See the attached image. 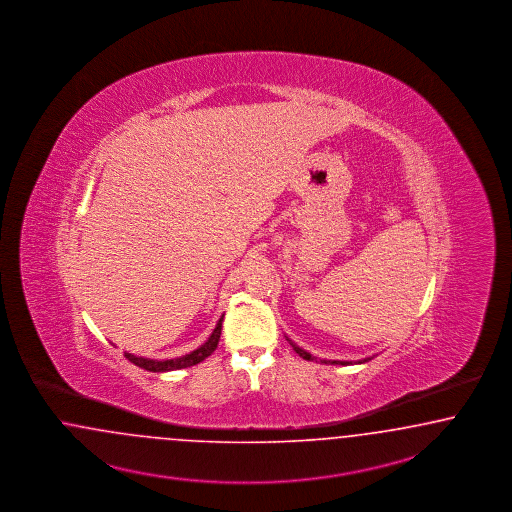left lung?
<instances>
[{
	"label": "left lung",
	"mask_w": 512,
	"mask_h": 512,
	"mask_svg": "<svg viewBox=\"0 0 512 512\" xmlns=\"http://www.w3.org/2000/svg\"><path fill=\"white\" fill-rule=\"evenodd\" d=\"M287 338V342L293 346V350L299 353L302 359H306V361H316V363H325V365H352V361H333V359H318L316 355H312V353L306 352V350H302L300 346H297L289 336H285ZM367 361H371V357H365V359H359V361H355V363H367Z\"/></svg>",
	"instance_id": "1"
}]
</instances>
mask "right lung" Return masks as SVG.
I'll return each instance as SVG.
<instances>
[{"label":"right lung","mask_w":512,"mask_h":512,"mask_svg":"<svg viewBox=\"0 0 512 512\" xmlns=\"http://www.w3.org/2000/svg\"><path fill=\"white\" fill-rule=\"evenodd\" d=\"M223 318L221 316L215 329L212 331V335L208 336V340L198 346L193 352L185 353L181 357H174V359H149V357H140V355H134V353L124 352V357L134 363L136 367H141L145 371L149 372H168V371H179V369H187V367H193L202 363L208 355H212L219 344V338H221V327H223Z\"/></svg>","instance_id":"add662e5"}]
</instances>
